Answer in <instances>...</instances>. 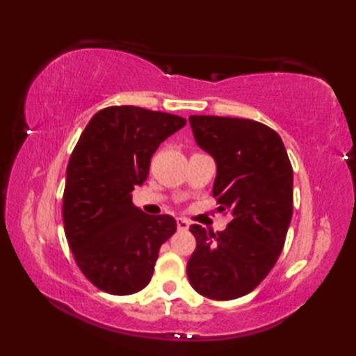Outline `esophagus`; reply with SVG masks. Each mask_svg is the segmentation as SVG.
Here are the masks:
<instances>
[{"mask_svg":"<svg viewBox=\"0 0 356 356\" xmlns=\"http://www.w3.org/2000/svg\"><path fill=\"white\" fill-rule=\"evenodd\" d=\"M176 221H177V229H179V231H186V229L190 227V222H188V220L180 218V216H179V218H177Z\"/></svg>","mask_w":356,"mask_h":356,"instance_id":"1","label":"esophagus"}]
</instances>
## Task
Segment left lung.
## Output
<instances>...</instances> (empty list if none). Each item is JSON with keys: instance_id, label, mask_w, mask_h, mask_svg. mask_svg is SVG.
Listing matches in <instances>:
<instances>
[{"instance_id": "left-lung-1", "label": "left lung", "mask_w": 356, "mask_h": 356, "mask_svg": "<svg viewBox=\"0 0 356 356\" xmlns=\"http://www.w3.org/2000/svg\"><path fill=\"white\" fill-rule=\"evenodd\" d=\"M193 136L213 156V197L232 221L213 234L191 225L190 284L212 300H234L261 284L284 246L293 209V171L281 136L251 119L190 116Z\"/></svg>"}]
</instances>
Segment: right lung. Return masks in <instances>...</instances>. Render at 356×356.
Masks as SVG:
<instances>
[{
	"mask_svg": "<svg viewBox=\"0 0 356 356\" xmlns=\"http://www.w3.org/2000/svg\"><path fill=\"white\" fill-rule=\"evenodd\" d=\"M185 124L176 114L108 106L83 130L65 172L63 218L78 267L100 291L140 292L176 232L171 215L144 213L131 191L146 180L160 144Z\"/></svg>",
	"mask_w": 356,
	"mask_h": 356,
	"instance_id": "right-lung-1",
	"label": "right lung"
}]
</instances>
